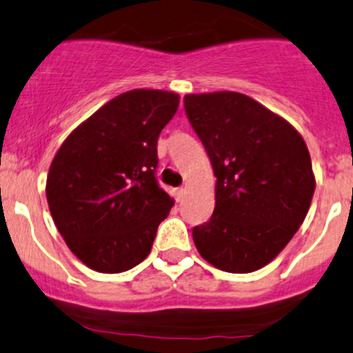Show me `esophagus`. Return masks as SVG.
<instances>
[{"label": "esophagus", "instance_id": "obj_1", "mask_svg": "<svg viewBox=\"0 0 353 353\" xmlns=\"http://www.w3.org/2000/svg\"><path fill=\"white\" fill-rule=\"evenodd\" d=\"M185 193H187V190H185L183 187L176 188V190H175V200H176V201H183Z\"/></svg>", "mask_w": 353, "mask_h": 353}]
</instances>
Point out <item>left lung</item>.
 <instances>
[{
	"label": "left lung",
	"instance_id": "8db88e82",
	"mask_svg": "<svg viewBox=\"0 0 353 353\" xmlns=\"http://www.w3.org/2000/svg\"><path fill=\"white\" fill-rule=\"evenodd\" d=\"M183 103L216 176L212 219L193 228L196 250L223 272L259 270L283 250L310 208L315 176L307 145L247 94H187Z\"/></svg>",
	"mask_w": 353,
	"mask_h": 353
}]
</instances>
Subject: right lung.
<instances>
[{"instance_id":"add662e5","label":"right lung","mask_w":353,"mask_h":353,"mask_svg":"<svg viewBox=\"0 0 353 353\" xmlns=\"http://www.w3.org/2000/svg\"><path fill=\"white\" fill-rule=\"evenodd\" d=\"M178 103L173 91H126L59 146L46 200L58 232L86 267L120 273L148 256L173 207L155 176L157 143Z\"/></svg>"}]
</instances>
